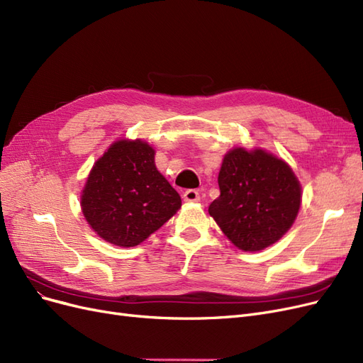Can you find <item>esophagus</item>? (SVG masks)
I'll return each mask as SVG.
<instances>
[{
    "label": "esophagus",
    "instance_id": "1",
    "mask_svg": "<svg viewBox=\"0 0 363 363\" xmlns=\"http://www.w3.org/2000/svg\"><path fill=\"white\" fill-rule=\"evenodd\" d=\"M183 199L186 203H196V201H199V192L195 189H187L183 194Z\"/></svg>",
    "mask_w": 363,
    "mask_h": 363
}]
</instances>
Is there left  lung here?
I'll return each mask as SVG.
<instances>
[{
    "label": "left lung",
    "mask_w": 363,
    "mask_h": 363,
    "mask_svg": "<svg viewBox=\"0 0 363 363\" xmlns=\"http://www.w3.org/2000/svg\"><path fill=\"white\" fill-rule=\"evenodd\" d=\"M218 183L220 195L208 213L227 239L246 252L277 243L301 208V182L285 160L262 148H231L223 156Z\"/></svg>",
    "instance_id": "left-lung-1"
}]
</instances>
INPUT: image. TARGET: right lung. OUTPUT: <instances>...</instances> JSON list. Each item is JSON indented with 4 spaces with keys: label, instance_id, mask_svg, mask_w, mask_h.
<instances>
[{
    "label": "right lung",
    "instance_id": "add662e5",
    "mask_svg": "<svg viewBox=\"0 0 363 363\" xmlns=\"http://www.w3.org/2000/svg\"><path fill=\"white\" fill-rule=\"evenodd\" d=\"M155 155L143 140H118L94 162L81 208L105 242L121 247L140 245L182 207L180 195L157 171Z\"/></svg>",
    "mask_w": 363,
    "mask_h": 363
}]
</instances>
